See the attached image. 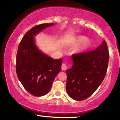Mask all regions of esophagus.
Segmentation results:
<instances>
[{"label":"esophagus","instance_id":"esophagus-1","mask_svg":"<svg viewBox=\"0 0 120 120\" xmlns=\"http://www.w3.org/2000/svg\"><path fill=\"white\" fill-rule=\"evenodd\" d=\"M61 69H62L63 71H65L67 69V66L66 64H63L62 65H61Z\"/></svg>","mask_w":120,"mask_h":120}]
</instances>
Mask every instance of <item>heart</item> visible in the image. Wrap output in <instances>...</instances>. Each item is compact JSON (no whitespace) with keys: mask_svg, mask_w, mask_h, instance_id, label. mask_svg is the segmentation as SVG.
Instances as JSON below:
<instances>
[{"mask_svg":"<svg viewBox=\"0 0 120 120\" xmlns=\"http://www.w3.org/2000/svg\"><path fill=\"white\" fill-rule=\"evenodd\" d=\"M75 45H80V51H85L90 47V43L88 38L85 36H78L75 38L74 42Z\"/></svg>","mask_w":120,"mask_h":120,"instance_id":"obj_1","label":"heart"}]
</instances>
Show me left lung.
<instances>
[{
    "mask_svg": "<svg viewBox=\"0 0 120 120\" xmlns=\"http://www.w3.org/2000/svg\"><path fill=\"white\" fill-rule=\"evenodd\" d=\"M73 65L66 71V90L71 98L82 101L90 97L102 82L109 53L106 41L95 50L72 55Z\"/></svg>",
    "mask_w": 120,
    "mask_h": 120,
    "instance_id": "left-lung-1",
    "label": "left lung"
}]
</instances>
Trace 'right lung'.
<instances>
[{
  "label": "right lung",
  "mask_w": 120,
  "mask_h": 120,
  "mask_svg": "<svg viewBox=\"0 0 120 120\" xmlns=\"http://www.w3.org/2000/svg\"><path fill=\"white\" fill-rule=\"evenodd\" d=\"M54 25L44 23L33 27L22 38L16 55L17 76L24 88L34 96L45 95L61 69L63 60L49 57L38 49L34 36Z\"/></svg>",
  "instance_id": "1"
}]
</instances>
